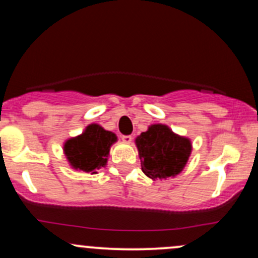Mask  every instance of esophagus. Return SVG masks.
<instances>
[{
	"label": "esophagus",
	"instance_id": "esophagus-1",
	"mask_svg": "<svg viewBox=\"0 0 258 258\" xmlns=\"http://www.w3.org/2000/svg\"><path fill=\"white\" fill-rule=\"evenodd\" d=\"M121 139H122V142L123 143H127V144H130L132 142V136H122V137H121Z\"/></svg>",
	"mask_w": 258,
	"mask_h": 258
}]
</instances>
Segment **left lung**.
<instances>
[{
	"label": "left lung",
	"instance_id": "left-lung-1",
	"mask_svg": "<svg viewBox=\"0 0 258 258\" xmlns=\"http://www.w3.org/2000/svg\"><path fill=\"white\" fill-rule=\"evenodd\" d=\"M142 171L149 178H167L180 173L191 153L189 138L176 135L162 123L149 126L136 138Z\"/></svg>",
	"mask_w": 258,
	"mask_h": 258
}]
</instances>
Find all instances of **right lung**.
I'll return each instance as SVG.
<instances>
[{
    "instance_id": "right-lung-1",
    "label": "right lung",
    "mask_w": 258,
    "mask_h": 258,
    "mask_svg": "<svg viewBox=\"0 0 258 258\" xmlns=\"http://www.w3.org/2000/svg\"><path fill=\"white\" fill-rule=\"evenodd\" d=\"M116 141L115 133L91 123L78 137L65 142L64 154L73 168L97 173V170L105 167L110 147Z\"/></svg>"
}]
</instances>
